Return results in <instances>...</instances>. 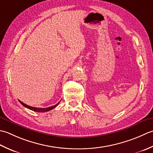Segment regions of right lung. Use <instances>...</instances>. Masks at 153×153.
<instances>
[{
	"instance_id": "obj_1",
	"label": "right lung",
	"mask_w": 153,
	"mask_h": 153,
	"mask_svg": "<svg viewBox=\"0 0 153 153\" xmlns=\"http://www.w3.org/2000/svg\"><path fill=\"white\" fill-rule=\"evenodd\" d=\"M19 102H20V104H22L24 107H26L27 108L30 109V110H32V111H37V112H45V111H50L51 110H53V109L55 108L57 105L59 104L58 102L57 104L56 105H53V106H51V107H48V108H35V107H32V106H30V105H27L26 104H25L24 103H23L22 102H21L19 100Z\"/></svg>"
}]
</instances>
